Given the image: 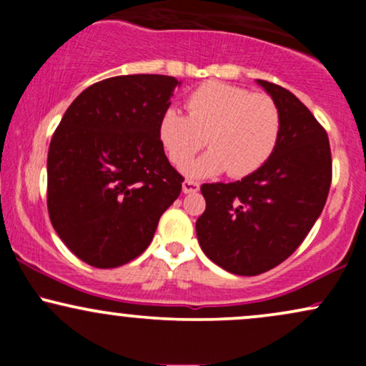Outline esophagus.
Wrapping results in <instances>:
<instances>
[{
  "instance_id": "obj_1",
  "label": "esophagus",
  "mask_w": 366,
  "mask_h": 366,
  "mask_svg": "<svg viewBox=\"0 0 366 366\" xmlns=\"http://www.w3.org/2000/svg\"><path fill=\"white\" fill-rule=\"evenodd\" d=\"M197 191H199V184L194 182V180H184L182 182L184 194H194Z\"/></svg>"
}]
</instances>
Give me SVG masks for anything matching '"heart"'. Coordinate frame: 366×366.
I'll use <instances>...</instances> for the list:
<instances>
[{
    "label": "heart",
    "instance_id": "heart-1",
    "mask_svg": "<svg viewBox=\"0 0 366 366\" xmlns=\"http://www.w3.org/2000/svg\"><path fill=\"white\" fill-rule=\"evenodd\" d=\"M187 117L167 110L158 124V139L175 167L189 163L191 177H209L227 170L230 177H247L270 159L279 144L282 117L270 96L246 87L209 81L189 94Z\"/></svg>",
    "mask_w": 366,
    "mask_h": 366
}]
</instances>
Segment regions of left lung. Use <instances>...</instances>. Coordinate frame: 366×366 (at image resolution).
<instances>
[{
  "instance_id": "8db88e82",
  "label": "left lung",
  "mask_w": 366,
  "mask_h": 366,
  "mask_svg": "<svg viewBox=\"0 0 366 366\" xmlns=\"http://www.w3.org/2000/svg\"><path fill=\"white\" fill-rule=\"evenodd\" d=\"M282 117L270 159L237 182L203 184L196 234L204 254L236 275H259L287 259L320 217L332 180L325 129L291 91L256 81Z\"/></svg>"
}]
</instances>
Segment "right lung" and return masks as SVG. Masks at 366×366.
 Listing matches in <instances>:
<instances>
[{
  "mask_svg": "<svg viewBox=\"0 0 366 366\" xmlns=\"http://www.w3.org/2000/svg\"><path fill=\"white\" fill-rule=\"evenodd\" d=\"M179 81L137 74L82 91L48 151V212L72 253L96 268L137 258L184 177L165 157L158 124Z\"/></svg>",
  "mask_w": 366,
  "mask_h": 366,
  "instance_id": "1",
  "label": "right lung"
}]
</instances>
